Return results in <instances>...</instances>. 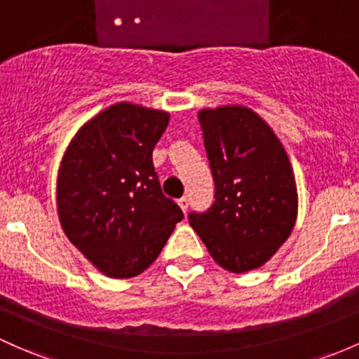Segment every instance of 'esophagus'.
Instances as JSON below:
<instances>
[{"mask_svg":"<svg viewBox=\"0 0 359 359\" xmlns=\"http://www.w3.org/2000/svg\"><path fill=\"white\" fill-rule=\"evenodd\" d=\"M178 205H180V209L184 212V214H187V210H188V205H190V202H188V198L187 196H181V198L178 200Z\"/></svg>","mask_w":359,"mask_h":359,"instance_id":"esophagus-1","label":"esophagus"}]
</instances>
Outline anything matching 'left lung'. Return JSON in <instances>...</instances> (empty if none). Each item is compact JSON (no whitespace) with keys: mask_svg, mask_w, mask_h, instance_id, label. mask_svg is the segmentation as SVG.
<instances>
[{"mask_svg":"<svg viewBox=\"0 0 359 359\" xmlns=\"http://www.w3.org/2000/svg\"><path fill=\"white\" fill-rule=\"evenodd\" d=\"M215 200L190 224L226 271L262 267L291 234L298 194L291 163L271 126L245 106L198 113Z\"/></svg>","mask_w":359,"mask_h":359,"instance_id":"8db88e82","label":"left lung"}]
</instances>
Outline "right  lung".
<instances>
[{
    "label": "right lung",
    "mask_w": 359,
    "mask_h": 359,
    "mask_svg": "<svg viewBox=\"0 0 359 359\" xmlns=\"http://www.w3.org/2000/svg\"><path fill=\"white\" fill-rule=\"evenodd\" d=\"M165 111L118 102L87 121L57 172L61 227L107 277L138 276L159 257L183 212L161 190L152 150Z\"/></svg>",
    "instance_id": "1"
}]
</instances>
